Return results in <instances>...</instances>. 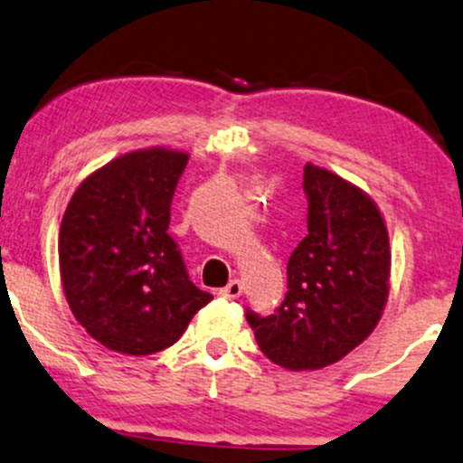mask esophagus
I'll return each mask as SVG.
<instances>
[{"label":"esophagus","instance_id":"34e87169","mask_svg":"<svg viewBox=\"0 0 463 463\" xmlns=\"http://www.w3.org/2000/svg\"><path fill=\"white\" fill-rule=\"evenodd\" d=\"M219 295L222 297V298H238L242 295V284L238 279H232L230 284H227L225 288H221L219 290Z\"/></svg>","mask_w":463,"mask_h":463}]
</instances>
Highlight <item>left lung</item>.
<instances>
[{
    "label": "left lung",
    "mask_w": 463,
    "mask_h": 463,
    "mask_svg": "<svg viewBox=\"0 0 463 463\" xmlns=\"http://www.w3.org/2000/svg\"><path fill=\"white\" fill-rule=\"evenodd\" d=\"M307 236L288 260V292L270 317L247 312L260 351L286 371H320L360 346L390 292L388 227L377 203L335 173L303 168Z\"/></svg>",
    "instance_id": "8db88e82"
}]
</instances>
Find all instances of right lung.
Here are the masks:
<instances>
[{
  "label": "right lung",
  "mask_w": 463,
  "mask_h": 463,
  "mask_svg": "<svg viewBox=\"0 0 463 463\" xmlns=\"http://www.w3.org/2000/svg\"><path fill=\"white\" fill-rule=\"evenodd\" d=\"M186 165L188 154L166 146L129 151L90 173L69 201L60 279L75 320L106 349L165 351L212 301L188 279L166 232Z\"/></svg>",
  "instance_id": "obj_1"
}]
</instances>
